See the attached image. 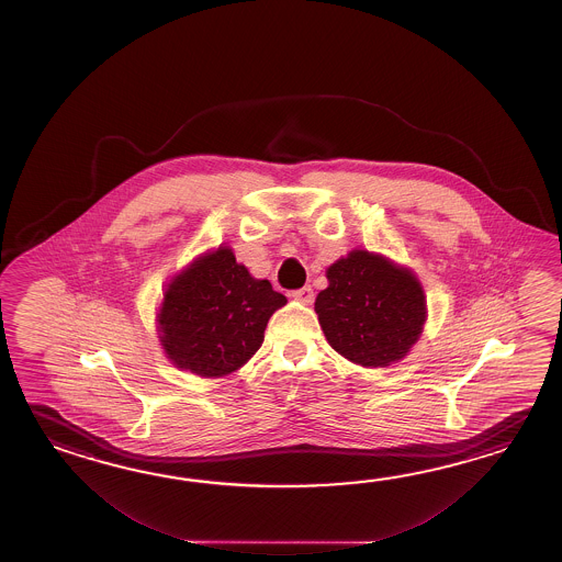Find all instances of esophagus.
I'll use <instances>...</instances> for the list:
<instances>
[{"mask_svg":"<svg viewBox=\"0 0 562 562\" xmlns=\"http://www.w3.org/2000/svg\"><path fill=\"white\" fill-rule=\"evenodd\" d=\"M291 297L295 299V301H301V303H305V305H310V303H313V299H315V293H313L311 286H303V289L293 291Z\"/></svg>","mask_w":562,"mask_h":562,"instance_id":"obj_1","label":"esophagus"}]
</instances>
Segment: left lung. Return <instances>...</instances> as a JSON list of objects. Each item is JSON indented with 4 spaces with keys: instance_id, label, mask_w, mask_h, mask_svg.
<instances>
[{
    "instance_id": "left-lung-1",
    "label": "left lung",
    "mask_w": 562,
    "mask_h": 562,
    "mask_svg": "<svg viewBox=\"0 0 562 562\" xmlns=\"http://www.w3.org/2000/svg\"><path fill=\"white\" fill-rule=\"evenodd\" d=\"M329 286L315 299L329 346L366 368L404 358L426 322L418 279L380 255L353 251L327 269Z\"/></svg>"
}]
</instances>
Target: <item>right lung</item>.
I'll list each match as a JSON object with an SVG mask.
<instances>
[{
	"label": "right lung",
	"instance_id": "1",
	"mask_svg": "<svg viewBox=\"0 0 562 562\" xmlns=\"http://www.w3.org/2000/svg\"><path fill=\"white\" fill-rule=\"evenodd\" d=\"M285 303L267 279H252L233 251L221 247L168 285L158 315L162 346L182 370L227 375L261 347L269 317Z\"/></svg>",
	"mask_w": 562,
	"mask_h": 562
}]
</instances>
